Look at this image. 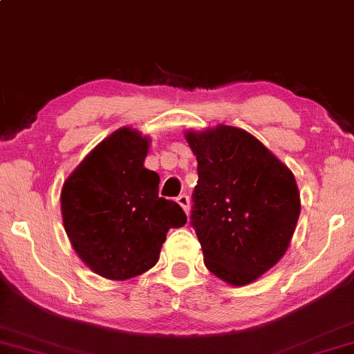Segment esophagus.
I'll return each mask as SVG.
<instances>
[{
    "instance_id": "1",
    "label": "esophagus",
    "mask_w": 354,
    "mask_h": 354,
    "mask_svg": "<svg viewBox=\"0 0 354 354\" xmlns=\"http://www.w3.org/2000/svg\"><path fill=\"white\" fill-rule=\"evenodd\" d=\"M176 201H178V205H180L181 208L185 209V213L188 214V211H189V196H188V194H180V196L176 198Z\"/></svg>"
}]
</instances>
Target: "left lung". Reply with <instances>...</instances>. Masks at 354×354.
<instances>
[{
  "label": "left lung",
  "instance_id": "obj_1",
  "mask_svg": "<svg viewBox=\"0 0 354 354\" xmlns=\"http://www.w3.org/2000/svg\"><path fill=\"white\" fill-rule=\"evenodd\" d=\"M198 160L191 226L205 265L223 281L253 283L281 259L299 218L293 173L245 129L186 131Z\"/></svg>",
  "mask_w": 354,
  "mask_h": 354
}]
</instances>
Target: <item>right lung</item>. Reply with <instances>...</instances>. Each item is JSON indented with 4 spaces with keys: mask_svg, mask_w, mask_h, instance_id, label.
Instances as JSON below:
<instances>
[{
    "mask_svg": "<svg viewBox=\"0 0 354 354\" xmlns=\"http://www.w3.org/2000/svg\"><path fill=\"white\" fill-rule=\"evenodd\" d=\"M149 138L121 128L81 161L61 189L73 248L95 273L135 278L160 258L169 228L185 226L178 203L158 196L160 176L145 168Z\"/></svg>",
    "mask_w": 354,
    "mask_h": 354,
    "instance_id": "obj_1",
    "label": "right lung"
}]
</instances>
